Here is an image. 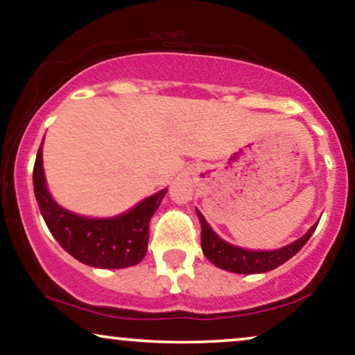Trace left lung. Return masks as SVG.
Here are the masks:
<instances>
[{"label": "left lung", "instance_id": "obj_1", "mask_svg": "<svg viewBox=\"0 0 355 355\" xmlns=\"http://www.w3.org/2000/svg\"><path fill=\"white\" fill-rule=\"evenodd\" d=\"M196 211L197 217L200 220V245L205 257L217 268L234 274H261L274 270L279 266H282L284 262H287L290 257L295 256L305 246V243L315 233L316 227H318V222H316L302 238L295 239V241H292L287 246L279 248V250L257 251L234 246L232 243L225 241L207 223V220L200 214L199 209H196Z\"/></svg>", "mask_w": 355, "mask_h": 355}]
</instances>
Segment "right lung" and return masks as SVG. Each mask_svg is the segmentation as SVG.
<instances>
[{"label":"right lung","instance_id":"add662e5","mask_svg":"<svg viewBox=\"0 0 355 355\" xmlns=\"http://www.w3.org/2000/svg\"><path fill=\"white\" fill-rule=\"evenodd\" d=\"M42 146L34 164V194L40 214L60 246L83 264L98 269H123L144 259L148 250V225L166 196L161 189L132 209L114 217L94 218L67 210L49 192L44 174Z\"/></svg>","mask_w":355,"mask_h":355}]
</instances>
